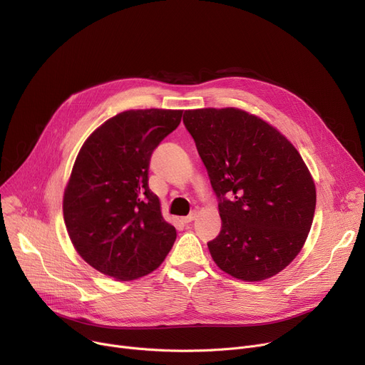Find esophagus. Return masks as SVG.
Here are the masks:
<instances>
[{
	"label": "esophagus",
	"instance_id": "obj_1",
	"mask_svg": "<svg viewBox=\"0 0 365 365\" xmlns=\"http://www.w3.org/2000/svg\"><path fill=\"white\" fill-rule=\"evenodd\" d=\"M195 217H197V212H192L190 215L182 217V222H183V223H190L192 220H195Z\"/></svg>",
	"mask_w": 365,
	"mask_h": 365
}]
</instances>
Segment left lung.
I'll use <instances>...</instances> for the list:
<instances>
[{
    "mask_svg": "<svg viewBox=\"0 0 365 365\" xmlns=\"http://www.w3.org/2000/svg\"><path fill=\"white\" fill-rule=\"evenodd\" d=\"M219 198L220 234L207 242L215 263L242 281L281 272L311 231L317 192L297 149L271 124L237 108L185 110Z\"/></svg>",
    "mask_w": 365,
    "mask_h": 365,
    "instance_id": "obj_1",
    "label": "left lung"
}]
</instances>
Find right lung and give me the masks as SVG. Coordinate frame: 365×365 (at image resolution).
<instances>
[{
	"label": "right lung",
	"instance_id": "right-lung-1",
	"mask_svg": "<svg viewBox=\"0 0 365 365\" xmlns=\"http://www.w3.org/2000/svg\"><path fill=\"white\" fill-rule=\"evenodd\" d=\"M183 110L131 109L96 128L75 160L63 219L78 255L118 281L155 271L176 241L148 186L153 149L176 130Z\"/></svg>",
	"mask_w": 365,
	"mask_h": 365
}]
</instances>
